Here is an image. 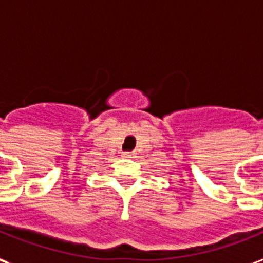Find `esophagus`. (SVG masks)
I'll use <instances>...</instances> for the list:
<instances>
[{"mask_svg": "<svg viewBox=\"0 0 263 263\" xmlns=\"http://www.w3.org/2000/svg\"><path fill=\"white\" fill-rule=\"evenodd\" d=\"M123 157L124 158H131L132 153H123Z\"/></svg>", "mask_w": 263, "mask_h": 263, "instance_id": "1", "label": "esophagus"}]
</instances>
